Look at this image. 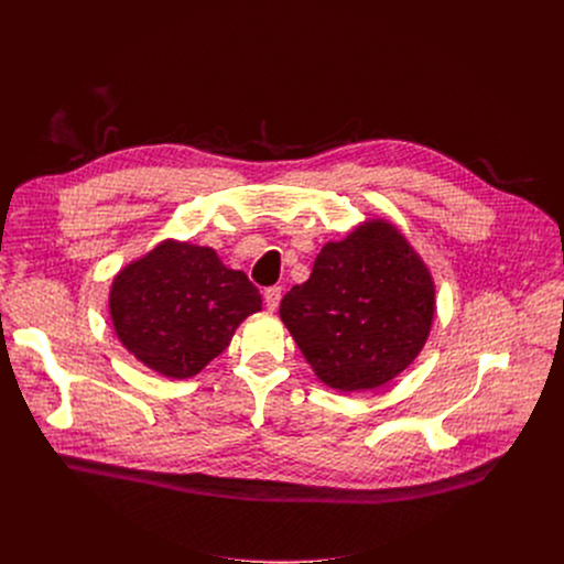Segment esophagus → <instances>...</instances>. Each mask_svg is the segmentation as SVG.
Instances as JSON below:
<instances>
[{
    "label": "esophagus",
    "mask_w": 564,
    "mask_h": 564,
    "mask_svg": "<svg viewBox=\"0 0 564 564\" xmlns=\"http://www.w3.org/2000/svg\"><path fill=\"white\" fill-rule=\"evenodd\" d=\"M263 301H265V307L270 312H274L279 307V301H281V288L279 285H272V288H265L263 292Z\"/></svg>",
    "instance_id": "1"
}]
</instances>
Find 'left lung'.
Returning <instances> with one entry per match:
<instances>
[{"mask_svg": "<svg viewBox=\"0 0 564 564\" xmlns=\"http://www.w3.org/2000/svg\"><path fill=\"white\" fill-rule=\"evenodd\" d=\"M303 357L326 386H383L424 348L435 285L404 234L368 220L318 252L312 274L279 310Z\"/></svg>", "mask_w": 564, "mask_h": 564, "instance_id": "obj_1", "label": "left lung"}]
</instances>
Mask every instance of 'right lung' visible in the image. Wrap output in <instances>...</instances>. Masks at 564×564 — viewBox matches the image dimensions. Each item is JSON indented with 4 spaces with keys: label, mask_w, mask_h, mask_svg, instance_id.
Listing matches in <instances>:
<instances>
[{
    "label": "right lung",
    "mask_w": 564,
    "mask_h": 564,
    "mask_svg": "<svg viewBox=\"0 0 564 564\" xmlns=\"http://www.w3.org/2000/svg\"><path fill=\"white\" fill-rule=\"evenodd\" d=\"M109 310L122 346L151 370L187 379L261 310L257 285L212 248L163 240L113 279Z\"/></svg>",
    "instance_id": "obj_1"
}]
</instances>
